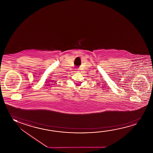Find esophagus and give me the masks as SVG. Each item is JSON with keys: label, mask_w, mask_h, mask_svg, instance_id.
I'll return each instance as SVG.
<instances>
[{"label": "esophagus", "mask_w": 153, "mask_h": 153, "mask_svg": "<svg viewBox=\"0 0 153 153\" xmlns=\"http://www.w3.org/2000/svg\"><path fill=\"white\" fill-rule=\"evenodd\" d=\"M79 70H80V69H76V71L77 72H79Z\"/></svg>", "instance_id": "1"}]
</instances>
